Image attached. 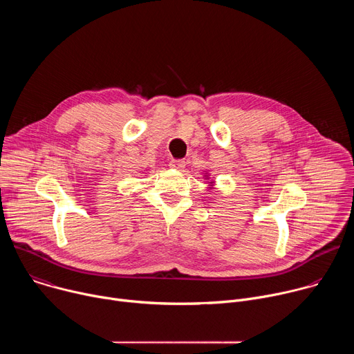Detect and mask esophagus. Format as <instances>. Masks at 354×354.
I'll use <instances>...</instances> for the list:
<instances>
[{"label":"esophagus","mask_w":354,"mask_h":354,"mask_svg":"<svg viewBox=\"0 0 354 354\" xmlns=\"http://www.w3.org/2000/svg\"><path fill=\"white\" fill-rule=\"evenodd\" d=\"M171 168H174V169H176V171H183V168H185V161H182V160H175V161H171Z\"/></svg>","instance_id":"1"}]
</instances>
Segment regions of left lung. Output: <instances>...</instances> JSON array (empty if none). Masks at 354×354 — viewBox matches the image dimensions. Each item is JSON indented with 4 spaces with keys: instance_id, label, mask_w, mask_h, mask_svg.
<instances>
[{
    "instance_id": "8db88e82",
    "label": "left lung",
    "mask_w": 354,
    "mask_h": 354,
    "mask_svg": "<svg viewBox=\"0 0 354 354\" xmlns=\"http://www.w3.org/2000/svg\"><path fill=\"white\" fill-rule=\"evenodd\" d=\"M205 176H206V179H209V175H207V174H206V175H205ZM213 183H214V182H213V180H212V182H210V185H209V186H210V189H212V186H213Z\"/></svg>"
}]
</instances>
